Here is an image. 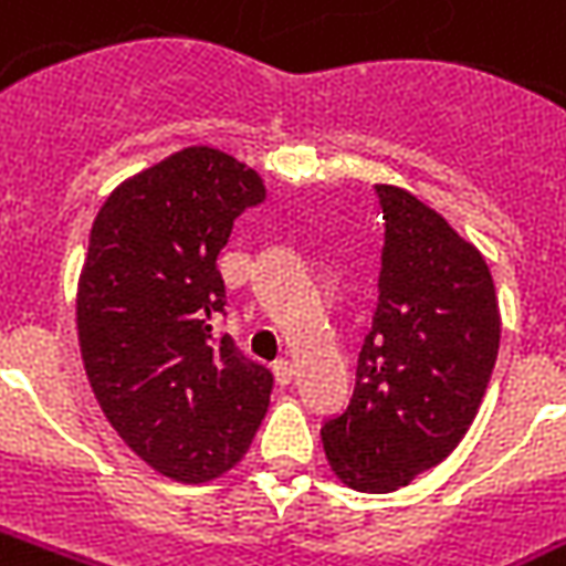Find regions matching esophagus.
Wrapping results in <instances>:
<instances>
[{"label":"esophagus","instance_id":"esophagus-1","mask_svg":"<svg viewBox=\"0 0 566 566\" xmlns=\"http://www.w3.org/2000/svg\"><path fill=\"white\" fill-rule=\"evenodd\" d=\"M272 374H275V379H279V386H287V382L294 379V365H291L287 358H282V361H275V365H272Z\"/></svg>","mask_w":566,"mask_h":566}]
</instances>
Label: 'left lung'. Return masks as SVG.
<instances>
[{
    "mask_svg": "<svg viewBox=\"0 0 566 566\" xmlns=\"http://www.w3.org/2000/svg\"><path fill=\"white\" fill-rule=\"evenodd\" d=\"M377 306L349 407L322 422L331 469L365 493L405 488L460 444L500 352L484 256L405 189L377 187Z\"/></svg>",
    "mask_w": 566,
    "mask_h": 566,
    "instance_id": "left-lung-1",
    "label": "left lung"
}]
</instances>
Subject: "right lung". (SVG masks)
<instances>
[{"instance_id":"obj_1","label":"right lung","mask_w":566,"mask_h":566,"mask_svg":"<svg viewBox=\"0 0 566 566\" xmlns=\"http://www.w3.org/2000/svg\"><path fill=\"white\" fill-rule=\"evenodd\" d=\"M263 199L242 161L189 146L125 180L91 227L76 300L91 389L122 441L184 484L242 460L270 407V367L217 331V256Z\"/></svg>"}]
</instances>
